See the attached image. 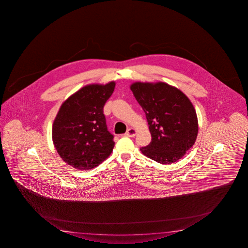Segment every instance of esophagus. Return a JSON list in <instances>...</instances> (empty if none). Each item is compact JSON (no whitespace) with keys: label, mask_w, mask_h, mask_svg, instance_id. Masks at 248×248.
<instances>
[{"label":"esophagus","mask_w":248,"mask_h":248,"mask_svg":"<svg viewBox=\"0 0 248 248\" xmlns=\"http://www.w3.org/2000/svg\"><path fill=\"white\" fill-rule=\"evenodd\" d=\"M136 135V131L134 128H129L128 130L126 131L125 136L126 137H135Z\"/></svg>","instance_id":"esophagus-1"}]
</instances>
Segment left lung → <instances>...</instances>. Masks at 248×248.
<instances>
[{"label": "left lung", "instance_id": "obj_1", "mask_svg": "<svg viewBox=\"0 0 248 248\" xmlns=\"http://www.w3.org/2000/svg\"><path fill=\"white\" fill-rule=\"evenodd\" d=\"M130 88L151 133V142L140 148L141 153L160 164L181 159L197 138V115L192 102L181 90L164 82H135Z\"/></svg>", "mask_w": 248, "mask_h": 248}]
</instances>
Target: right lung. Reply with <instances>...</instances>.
Returning <instances> with one entry per match:
<instances>
[{
    "mask_svg": "<svg viewBox=\"0 0 248 248\" xmlns=\"http://www.w3.org/2000/svg\"><path fill=\"white\" fill-rule=\"evenodd\" d=\"M115 83L88 85L64 101L55 117L52 138L66 163L79 170L98 167L114 147L103 108Z\"/></svg>",
    "mask_w": 248,
    "mask_h": 248,
    "instance_id": "1",
    "label": "right lung"
}]
</instances>
